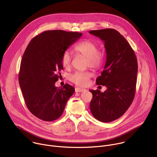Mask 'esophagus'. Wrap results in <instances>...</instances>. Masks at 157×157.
I'll list each match as a JSON object with an SVG mask.
<instances>
[{"label": "esophagus", "mask_w": 157, "mask_h": 157, "mask_svg": "<svg viewBox=\"0 0 157 157\" xmlns=\"http://www.w3.org/2000/svg\"><path fill=\"white\" fill-rule=\"evenodd\" d=\"M86 89H82V88H80V87H76L75 88V92L76 93H82L84 92Z\"/></svg>", "instance_id": "34e87169"}]
</instances>
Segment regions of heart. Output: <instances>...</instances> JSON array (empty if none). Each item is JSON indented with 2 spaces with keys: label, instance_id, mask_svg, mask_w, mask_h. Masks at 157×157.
Segmentation results:
<instances>
[{
  "label": "heart",
  "instance_id": "heart-1",
  "mask_svg": "<svg viewBox=\"0 0 157 157\" xmlns=\"http://www.w3.org/2000/svg\"><path fill=\"white\" fill-rule=\"evenodd\" d=\"M74 50L78 53L87 58V66L93 68H99L102 63V54L99 51L98 44L89 40H84L78 43L74 47ZM72 57L68 51L64 52L61 57V63L66 68L70 67ZM93 74L90 71H76L70 76L71 81L79 86H86Z\"/></svg>",
  "mask_w": 157,
  "mask_h": 157
}]
</instances>
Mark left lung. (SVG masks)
I'll use <instances>...</instances> for the list:
<instances>
[{"mask_svg":"<svg viewBox=\"0 0 157 157\" xmlns=\"http://www.w3.org/2000/svg\"><path fill=\"white\" fill-rule=\"evenodd\" d=\"M89 33L104 42L106 62L96 79L97 85L107 87L104 93L93 94L90 109L98 121L110 122L121 117L131 105L136 94L138 71L135 52L126 39L117 30L106 29Z\"/></svg>","mask_w":157,"mask_h":157,"instance_id":"1","label":"left lung"}]
</instances>
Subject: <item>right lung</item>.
<instances>
[{
    "label": "right lung",
    "instance_id": "1",
    "mask_svg": "<svg viewBox=\"0 0 157 157\" xmlns=\"http://www.w3.org/2000/svg\"><path fill=\"white\" fill-rule=\"evenodd\" d=\"M82 33L56 30L35 36L27 46L20 63L18 81L30 113L44 121L60 117L69 98L75 92L66 84L56 87L63 69V53Z\"/></svg>",
    "mask_w": 157,
    "mask_h": 157
}]
</instances>
